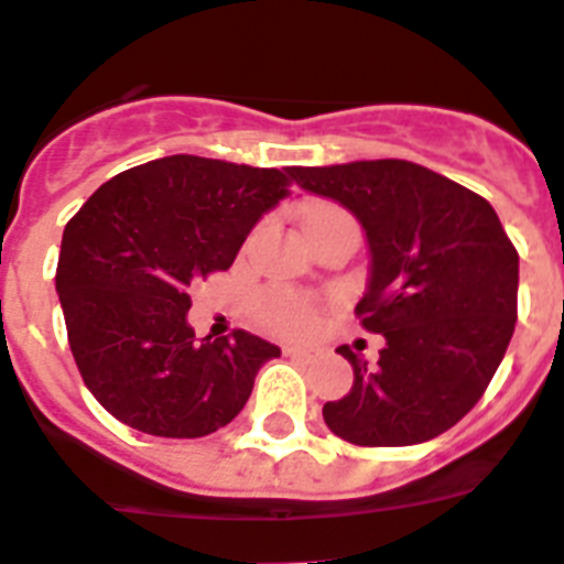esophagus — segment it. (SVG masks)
I'll use <instances>...</instances> for the list:
<instances>
[{
  "label": "esophagus",
  "mask_w": 564,
  "mask_h": 564,
  "mask_svg": "<svg viewBox=\"0 0 564 564\" xmlns=\"http://www.w3.org/2000/svg\"><path fill=\"white\" fill-rule=\"evenodd\" d=\"M285 354L291 356V359H300V362H316L319 350H314V348H285Z\"/></svg>",
  "instance_id": "obj_1"
}]
</instances>
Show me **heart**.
<instances>
[{"label": "heart", "instance_id": "b5f03b06", "mask_svg": "<svg viewBox=\"0 0 564 564\" xmlns=\"http://www.w3.org/2000/svg\"><path fill=\"white\" fill-rule=\"evenodd\" d=\"M325 210H334V208L322 205V208H316L311 216L325 214ZM311 216H307V219H311ZM262 319L273 334H282V336H307V334H314L316 325H319V314H316L314 302H307L305 296H296V293H288V291H276L264 296Z\"/></svg>", "mask_w": 564, "mask_h": 564}]
</instances>
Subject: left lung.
<instances>
[{
	"label": "left lung",
	"instance_id": "left-lung-1",
	"mask_svg": "<svg viewBox=\"0 0 564 564\" xmlns=\"http://www.w3.org/2000/svg\"><path fill=\"white\" fill-rule=\"evenodd\" d=\"M291 180L359 219L368 239L362 328L384 336L377 368L354 365L325 425L365 447L420 445L479 402L517 325L519 253L490 202L405 159L291 167Z\"/></svg>",
	"mask_w": 564,
	"mask_h": 564
}]
</instances>
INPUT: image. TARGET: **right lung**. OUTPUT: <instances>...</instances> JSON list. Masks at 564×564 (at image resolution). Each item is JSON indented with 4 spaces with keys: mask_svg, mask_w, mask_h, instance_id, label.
Instances as JSON below:
<instances>
[{
    "mask_svg": "<svg viewBox=\"0 0 564 564\" xmlns=\"http://www.w3.org/2000/svg\"><path fill=\"white\" fill-rule=\"evenodd\" d=\"M291 173L162 156L105 182L65 225L56 293L76 368L96 402L151 436L228 425L282 350L248 330L196 339L187 288L228 271Z\"/></svg>",
    "mask_w": 564,
    "mask_h": 564,
    "instance_id": "obj_1",
    "label": "right lung"
}]
</instances>
